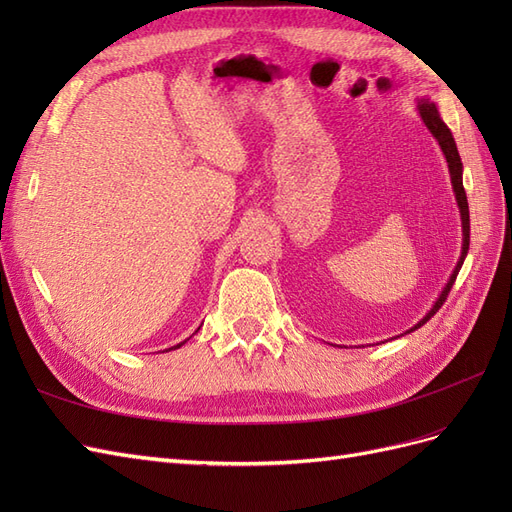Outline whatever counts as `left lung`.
I'll use <instances>...</instances> for the list:
<instances>
[{"instance_id": "left-lung-1", "label": "left lung", "mask_w": 512, "mask_h": 512, "mask_svg": "<svg viewBox=\"0 0 512 512\" xmlns=\"http://www.w3.org/2000/svg\"><path fill=\"white\" fill-rule=\"evenodd\" d=\"M416 111H418V115H421L427 130L438 141V145H440V149L444 153V158H446V164H448V173H451V185H453L455 200H457V207H459V218H461V256L457 260V265H455L451 277H448V282L444 284L442 292L438 294V299L433 301V305L429 307V312L421 320H418L414 327H410L406 333H401V335H408V333H412L416 329H421L423 324L442 307V303L448 297V292H451V288H453V284L457 280V273H459V269L463 265V260H466L468 247H470V209H468L466 190H463V164H461V158H459V151H457V143H455V138H453V132L448 130L444 119L440 117V111H438L436 102H431L429 98H418L416 100ZM401 335H397V337H401ZM397 337H391V339H397Z\"/></svg>"}]
</instances>
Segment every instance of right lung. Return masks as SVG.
Returning a JSON list of instances; mask_svg holds the SVG:
<instances>
[{
    "mask_svg": "<svg viewBox=\"0 0 512 512\" xmlns=\"http://www.w3.org/2000/svg\"><path fill=\"white\" fill-rule=\"evenodd\" d=\"M198 329H200V327H198ZM198 329H196V331H198ZM188 339H190V337H188ZM188 339H183V342H181V344H177V346H173V348H181V346H183L185 342H188ZM173 348H168V350H173ZM168 350H166V352H168Z\"/></svg>",
    "mask_w": 512,
    "mask_h": 512,
    "instance_id": "1",
    "label": "right lung"
}]
</instances>
